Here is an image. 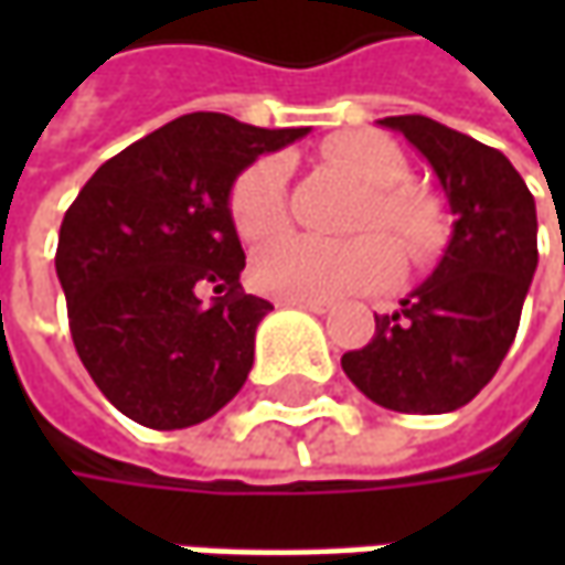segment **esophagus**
<instances>
[{"label": "esophagus", "mask_w": 565, "mask_h": 565, "mask_svg": "<svg viewBox=\"0 0 565 565\" xmlns=\"http://www.w3.org/2000/svg\"><path fill=\"white\" fill-rule=\"evenodd\" d=\"M279 305L301 308V311H311V315H327V311H330V305H320V301H279Z\"/></svg>", "instance_id": "obj_1"}]
</instances>
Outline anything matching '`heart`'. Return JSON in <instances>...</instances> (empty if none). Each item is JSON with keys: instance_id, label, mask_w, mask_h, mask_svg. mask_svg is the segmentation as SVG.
<instances>
[{"instance_id": "obj_1", "label": "heart", "mask_w": 565, "mask_h": 565, "mask_svg": "<svg viewBox=\"0 0 565 565\" xmlns=\"http://www.w3.org/2000/svg\"><path fill=\"white\" fill-rule=\"evenodd\" d=\"M323 153L371 188L359 216V232H386L405 257H427L440 245L444 220L437 204L408 188V160L396 143L377 131H345L330 138ZM286 179L282 157H260L232 182L228 216L245 242H264L286 226ZM250 286L282 301H339L349 295L377 292L399 276V254L380 235L355 242H320L289 235L270 242L250 257Z\"/></svg>"}]
</instances>
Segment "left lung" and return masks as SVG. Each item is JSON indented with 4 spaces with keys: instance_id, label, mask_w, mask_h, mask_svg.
Instances as JSON below:
<instances>
[{
    "instance_id": "8db88e82",
    "label": "left lung",
    "mask_w": 565,
    "mask_h": 565,
    "mask_svg": "<svg viewBox=\"0 0 565 565\" xmlns=\"http://www.w3.org/2000/svg\"><path fill=\"white\" fill-rule=\"evenodd\" d=\"M434 169L456 216L440 264L374 339L342 355L345 377L383 408L444 415L471 402L507 359L537 270L534 198L488 143L427 116H386Z\"/></svg>"
}]
</instances>
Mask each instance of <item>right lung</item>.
I'll return each instance as SVG.
<instances>
[{
  "mask_svg": "<svg viewBox=\"0 0 565 565\" xmlns=\"http://www.w3.org/2000/svg\"><path fill=\"white\" fill-rule=\"evenodd\" d=\"M305 135L191 113L106 160L68 206L55 273L77 359L131 422L191 427L245 386L273 305L242 292L228 191L257 157ZM204 288L217 295L210 306Z\"/></svg>",
  "mask_w": 565,
  "mask_h": 565,
  "instance_id": "obj_1",
  "label": "right lung"
}]
</instances>
